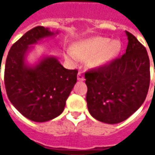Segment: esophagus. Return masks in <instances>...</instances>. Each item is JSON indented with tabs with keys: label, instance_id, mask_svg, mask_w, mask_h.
Here are the masks:
<instances>
[{
	"label": "esophagus",
	"instance_id": "esophagus-1",
	"mask_svg": "<svg viewBox=\"0 0 155 155\" xmlns=\"http://www.w3.org/2000/svg\"><path fill=\"white\" fill-rule=\"evenodd\" d=\"M78 81H84V77L83 76V75L81 74L80 72L78 74Z\"/></svg>",
	"mask_w": 155,
	"mask_h": 155
}]
</instances>
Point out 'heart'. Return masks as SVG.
Instances as JSON below:
<instances>
[{
  "mask_svg": "<svg viewBox=\"0 0 155 155\" xmlns=\"http://www.w3.org/2000/svg\"><path fill=\"white\" fill-rule=\"evenodd\" d=\"M121 51L119 41H112L104 37H96L77 42L73 51L69 50L65 53V59L69 63L76 64L79 59H89L92 66H102L114 58Z\"/></svg>",
  "mask_w": 155,
  "mask_h": 155,
  "instance_id": "obj_1",
  "label": "heart"
}]
</instances>
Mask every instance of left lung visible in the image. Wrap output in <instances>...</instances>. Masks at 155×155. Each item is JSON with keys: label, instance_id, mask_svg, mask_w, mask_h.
Returning a JSON list of instances; mask_svg holds the SVG:
<instances>
[{"label": "left lung", "instance_id": "8db88e82", "mask_svg": "<svg viewBox=\"0 0 155 155\" xmlns=\"http://www.w3.org/2000/svg\"><path fill=\"white\" fill-rule=\"evenodd\" d=\"M126 52L85 72L89 112L100 122L119 123L128 119L146 99L150 84V62L146 48L126 31ZM155 71V66H154Z\"/></svg>", "mask_w": 155, "mask_h": 155}]
</instances>
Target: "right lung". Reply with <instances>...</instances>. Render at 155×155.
Masks as SVG:
<instances>
[{
	"label": "right lung",
	"mask_w": 155,
	"mask_h": 155,
	"mask_svg": "<svg viewBox=\"0 0 155 155\" xmlns=\"http://www.w3.org/2000/svg\"><path fill=\"white\" fill-rule=\"evenodd\" d=\"M55 33L44 27L29 30L11 46L6 60L8 97L16 110L33 122H47L59 116L77 83L78 71L65 69L54 57H44L34 66L25 61L29 45Z\"/></svg>",
	"instance_id": "add662e5"
}]
</instances>
